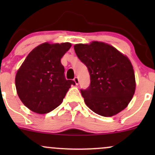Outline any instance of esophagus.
<instances>
[{
    "label": "esophagus",
    "mask_w": 155,
    "mask_h": 155,
    "mask_svg": "<svg viewBox=\"0 0 155 155\" xmlns=\"http://www.w3.org/2000/svg\"><path fill=\"white\" fill-rule=\"evenodd\" d=\"M74 81H75V83H76V85L79 84V78L76 77H76L74 78Z\"/></svg>",
    "instance_id": "1"
}]
</instances>
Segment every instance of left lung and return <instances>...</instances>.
I'll list each match as a JSON object with an SVG mask.
<instances>
[{
    "instance_id": "obj_1",
    "label": "left lung",
    "mask_w": 155,
    "mask_h": 155,
    "mask_svg": "<svg viewBox=\"0 0 155 155\" xmlns=\"http://www.w3.org/2000/svg\"><path fill=\"white\" fill-rule=\"evenodd\" d=\"M74 50L90 73V86L81 90L87 106L103 117L114 116L127 107L136 90L128 58L103 42L76 44Z\"/></svg>"
}]
</instances>
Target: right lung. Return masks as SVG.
<instances>
[{
  "mask_svg": "<svg viewBox=\"0 0 155 155\" xmlns=\"http://www.w3.org/2000/svg\"><path fill=\"white\" fill-rule=\"evenodd\" d=\"M70 43H44L33 49L17 71L15 85L26 107L35 113L47 114L61 104L73 80L65 77L60 59Z\"/></svg>",
  "mask_w": 155,
  "mask_h": 155,
  "instance_id": "right-lung-1",
  "label": "right lung"
}]
</instances>
